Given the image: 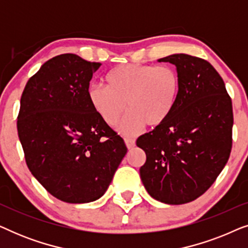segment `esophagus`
<instances>
[{"label": "esophagus", "mask_w": 248, "mask_h": 248, "mask_svg": "<svg viewBox=\"0 0 248 248\" xmlns=\"http://www.w3.org/2000/svg\"><path fill=\"white\" fill-rule=\"evenodd\" d=\"M125 144H126L127 149H132L135 147V140L134 139H131V138H126L125 139Z\"/></svg>", "instance_id": "1"}]
</instances>
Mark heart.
<instances>
[{"label":"heart","instance_id":"b5f03b06","mask_svg":"<svg viewBox=\"0 0 248 248\" xmlns=\"http://www.w3.org/2000/svg\"><path fill=\"white\" fill-rule=\"evenodd\" d=\"M106 81L107 87L90 84L88 100L108 125L116 123L127 104L130 111L117 124V131L123 135H137L147 124L160 127L177 106L181 80L170 66L124 64L111 69Z\"/></svg>","mask_w":248,"mask_h":248}]
</instances>
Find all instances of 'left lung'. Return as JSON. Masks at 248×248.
<instances>
[{
    "label": "left lung",
    "mask_w": 248,
    "mask_h": 248,
    "mask_svg": "<svg viewBox=\"0 0 248 248\" xmlns=\"http://www.w3.org/2000/svg\"><path fill=\"white\" fill-rule=\"evenodd\" d=\"M158 62L176 66L181 91L170 118L137 140L147 155L140 177L151 198L166 204H185L201 196L228 161L232 99L222 78L206 61L172 54Z\"/></svg>",
    "instance_id": "1"
}]
</instances>
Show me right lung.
Instances as JSON below:
<instances>
[{"label": "right lung", "instance_id": "1", "mask_svg": "<svg viewBox=\"0 0 248 248\" xmlns=\"http://www.w3.org/2000/svg\"><path fill=\"white\" fill-rule=\"evenodd\" d=\"M100 65L76 54L53 57L30 78L20 101L16 126L27 166L47 192L66 203L101 198L127 152L88 100Z\"/></svg>", "mask_w": 248, "mask_h": 248}]
</instances>
